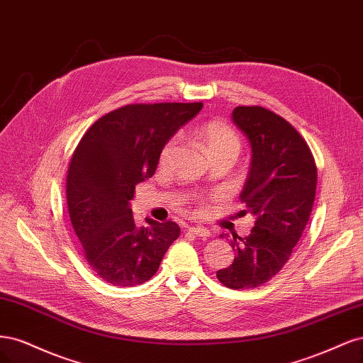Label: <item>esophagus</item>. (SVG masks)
I'll use <instances>...</instances> for the list:
<instances>
[{"mask_svg":"<svg viewBox=\"0 0 363 363\" xmlns=\"http://www.w3.org/2000/svg\"><path fill=\"white\" fill-rule=\"evenodd\" d=\"M189 232H191V233H194L196 237H201V238H208L209 235H211V232H209L208 229H205V228H201V226H193V228H189Z\"/></svg>","mask_w":363,"mask_h":363,"instance_id":"obj_1","label":"esophagus"}]
</instances>
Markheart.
<instances>
[{
  "mask_svg": "<svg viewBox=\"0 0 363 363\" xmlns=\"http://www.w3.org/2000/svg\"><path fill=\"white\" fill-rule=\"evenodd\" d=\"M196 135L203 143L211 158L216 155H223V154H230L237 157L241 146L240 137L237 135V133L233 131L226 122L220 119L203 122L196 130ZM174 150H177V140L170 138L160 149L158 167L164 169L169 166Z\"/></svg>",
  "mask_w": 363,
  "mask_h": 363,
  "instance_id": "b5f03b06",
  "label": "heart"
}]
</instances>
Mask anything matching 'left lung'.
Listing matches in <instances>:
<instances>
[{"mask_svg": "<svg viewBox=\"0 0 363 363\" xmlns=\"http://www.w3.org/2000/svg\"><path fill=\"white\" fill-rule=\"evenodd\" d=\"M232 121L252 146L240 199L242 214L252 213L256 221L247 237L226 235L237 256L217 272V279L230 289H252L273 279L291 258L312 211L317 164L306 140L279 114L241 105Z\"/></svg>", "mask_w": 363, "mask_h": 363, "instance_id": "left-lung-1", "label": "left lung"}]
</instances>
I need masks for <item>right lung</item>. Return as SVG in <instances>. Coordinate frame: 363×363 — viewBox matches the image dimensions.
I'll return each mask as SVG.
<instances>
[{
    "instance_id": "right-lung-1",
    "label": "right lung",
    "mask_w": 363,
    "mask_h": 363,
    "mask_svg": "<svg viewBox=\"0 0 363 363\" xmlns=\"http://www.w3.org/2000/svg\"><path fill=\"white\" fill-rule=\"evenodd\" d=\"M202 105L130 104L102 116L81 137L66 177L67 211L84 259L105 282L145 284L179 237L170 220L137 225L130 201L135 185L155 173L161 146Z\"/></svg>"
}]
</instances>
